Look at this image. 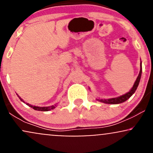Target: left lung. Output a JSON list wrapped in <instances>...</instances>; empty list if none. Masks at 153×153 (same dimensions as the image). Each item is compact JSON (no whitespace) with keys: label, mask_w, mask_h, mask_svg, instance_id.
Returning a JSON list of instances; mask_svg holds the SVG:
<instances>
[{"label":"left lung","mask_w":153,"mask_h":153,"mask_svg":"<svg viewBox=\"0 0 153 153\" xmlns=\"http://www.w3.org/2000/svg\"><path fill=\"white\" fill-rule=\"evenodd\" d=\"M142 75V62H140V73H139L137 78L136 80H135L133 87L131 88V90L127 92V94L122 95V96H118V97L116 98H111V99H96L97 101H100V102H102L104 103H107V104H119V103H122L124 101H126L128 100L129 98L134 94L135 91L137 88L139 83H140V78H141Z\"/></svg>","instance_id":"obj_1"}]
</instances>
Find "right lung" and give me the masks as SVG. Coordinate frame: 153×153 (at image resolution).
Here are the masks:
<instances>
[{
    "mask_svg": "<svg viewBox=\"0 0 153 153\" xmlns=\"http://www.w3.org/2000/svg\"><path fill=\"white\" fill-rule=\"evenodd\" d=\"M17 96H18V97L19 98V99L21 100V101H23V102H24V101H23V99L22 98L20 97V96H19L18 94H17ZM25 103V102H24ZM26 105H28L29 106H30L31 108H34V110H36V111H50L52 109H54V108H55L56 106H57V104H54V105H52V106H43V107H40V106H32V105L29 104V103H26Z\"/></svg>",
    "mask_w": 153,
    "mask_h": 153,
    "instance_id": "1",
    "label": "right lung"
}]
</instances>
